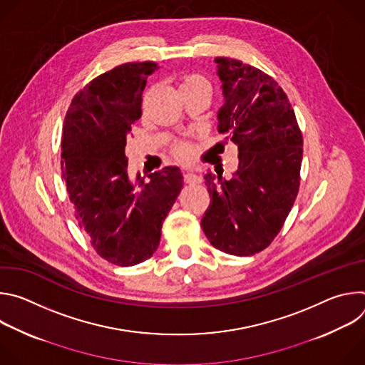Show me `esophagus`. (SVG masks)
<instances>
[{
  "instance_id": "34e87169",
  "label": "esophagus",
  "mask_w": 365,
  "mask_h": 365,
  "mask_svg": "<svg viewBox=\"0 0 365 365\" xmlns=\"http://www.w3.org/2000/svg\"><path fill=\"white\" fill-rule=\"evenodd\" d=\"M183 179L186 183H200L202 182V178L199 175H196L193 170H185V175H183Z\"/></svg>"
}]
</instances>
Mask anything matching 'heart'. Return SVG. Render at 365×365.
<instances>
[{
	"label": "heart",
	"mask_w": 365,
	"mask_h": 365,
	"mask_svg": "<svg viewBox=\"0 0 365 365\" xmlns=\"http://www.w3.org/2000/svg\"><path fill=\"white\" fill-rule=\"evenodd\" d=\"M183 86H206V88L211 89L210 82H207L205 78H202V76H199V75L186 76V78L182 81V83H180V88H183ZM189 153H190V147H189L187 144L180 143V144L176 145V154L179 155V158H187Z\"/></svg>",
	"instance_id": "1"
}]
</instances>
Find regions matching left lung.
Masks as SVG:
<instances>
[{
  "instance_id": "8db88e82",
  "label": "left lung",
  "mask_w": 365,
  "mask_h": 365,
  "mask_svg": "<svg viewBox=\"0 0 365 365\" xmlns=\"http://www.w3.org/2000/svg\"><path fill=\"white\" fill-rule=\"evenodd\" d=\"M224 103L218 131L238 145L231 179L207 172L211 196L200 225L210 242L232 255L263 251L280 232L300 185L303 138L279 83L251 65L215 58Z\"/></svg>"
}]
</instances>
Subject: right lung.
Instances as JSON below:
<instances>
[{"label": "right lung", "mask_w": 365, "mask_h": 365, "mask_svg": "<svg viewBox=\"0 0 365 365\" xmlns=\"http://www.w3.org/2000/svg\"><path fill=\"white\" fill-rule=\"evenodd\" d=\"M155 69L154 62H134L96 76L75 95L65 117L61 163L75 218L93 250L121 267L155 252L183 186L176 166L147 175L148 180L128 176L127 138Z\"/></svg>", "instance_id": "obj_1"}]
</instances>
